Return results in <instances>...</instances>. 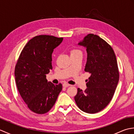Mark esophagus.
Instances as JSON below:
<instances>
[{"mask_svg":"<svg viewBox=\"0 0 134 134\" xmlns=\"http://www.w3.org/2000/svg\"><path fill=\"white\" fill-rule=\"evenodd\" d=\"M70 86V85L68 84L67 83H64L63 84V86L64 87H69Z\"/></svg>","mask_w":134,"mask_h":134,"instance_id":"esophagus-1","label":"esophagus"}]
</instances>
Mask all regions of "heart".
Instances as JSON below:
<instances>
[{
  "mask_svg": "<svg viewBox=\"0 0 134 134\" xmlns=\"http://www.w3.org/2000/svg\"><path fill=\"white\" fill-rule=\"evenodd\" d=\"M82 54V52L79 49H72L71 51V55H75V54Z\"/></svg>",
  "mask_w": 134,
  "mask_h": 134,
  "instance_id": "heart-1",
  "label": "heart"
}]
</instances>
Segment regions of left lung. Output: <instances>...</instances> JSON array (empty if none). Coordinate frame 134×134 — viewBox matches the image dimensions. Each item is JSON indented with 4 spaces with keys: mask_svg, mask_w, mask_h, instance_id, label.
Masks as SVG:
<instances>
[{
    "mask_svg": "<svg viewBox=\"0 0 134 134\" xmlns=\"http://www.w3.org/2000/svg\"><path fill=\"white\" fill-rule=\"evenodd\" d=\"M86 48L85 71L90 74L83 91L78 88L74 99L81 110L96 113L104 109L114 95L119 80L116 55L109 44L97 35L89 34L78 43Z\"/></svg>",
    "mask_w": 134,
    "mask_h": 134,
    "instance_id": "8db88e82",
    "label": "left lung"
}]
</instances>
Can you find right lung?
Masks as SVG:
<instances>
[{"instance_id": "1", "label": "right lung", "mask_w": 134, "mask_h": 134, "mask_svg": "<svg viewBox=\"0 0 134 134\" xmlns=\"http://www.w3.org/2000/svg\"><path fill=\"white\" fill-rule=\"evenodd\" d=\"M63 38L49 35L34 37L20 54L15 68L17 89L29 109L44 114L53 107L62 85L48 82L46 75L52 69V54Z\"/></svg>"}]
</instances>
